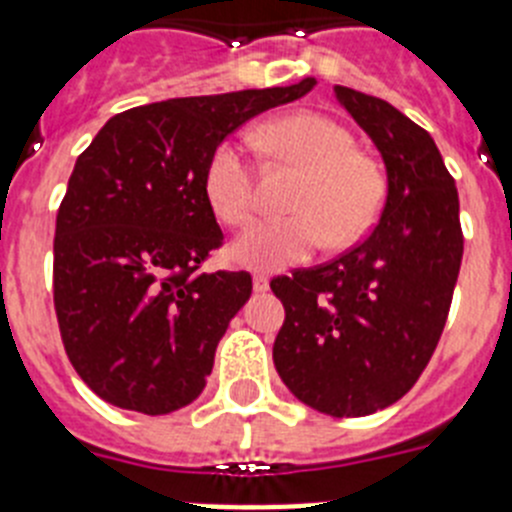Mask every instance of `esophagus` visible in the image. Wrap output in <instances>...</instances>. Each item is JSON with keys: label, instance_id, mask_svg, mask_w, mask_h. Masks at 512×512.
<instances>
[{"label": "esophagus", "instance_id": "1", "mask_svg": "<svg viewBox=\"0 0 512 512\" xmlns=\"http://www.w3.org/2000/svg\"><path fill=\"white\" fill-rule=\"evenodd\" d=\"M269 289V277L266 274H253V292H266Z\"/></svg>", "mask_w": 512, "mask_h": 512}]
</instances>
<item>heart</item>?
Returning a JSON list of instances; mask_svg holds the SVG:
<instances>
[{
    "mask_svg": "<svg viewBox=\"0 0 512 512\" xmlns=\"http://www.w3.org/2000/svg\"><path fill=\"white\" fill-rule=\"evenodd\" d=\"M266 156L305 171L292 194L295 215L271 217L248 228L230 246L241 266L277 271L310 259L320 246L343 248L369 233L384 202L377 166L356 153V138L341 122L318 112H295L264 122L251 133ZM253 164L246 148L223 140L205 166V200L225 225H246L256 207Z\"/></svg>",
    "mask_w": 512,
    "mask_h": 512,
    "instance_id": "obj_1",
    "label": "heart"
}]
</instances>
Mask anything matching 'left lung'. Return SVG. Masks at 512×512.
I'll return each instance as SVG.
<instances>
[{"mask_svg":"<svg viewBox=\"0 0 512 512\" xmlns=\"http://www.w3.org/2000/svg\"><path fill=\"white\" fill-rule=\"evenodd\" d=\"M374 140L387 200L359 246L271 282L284 305L274 366L307 408L361 418L418 382L449 318L464 235L459 194L436 143L390 102L336 87Z\"/></svg>","mask_w":512,"mask_h":512,"instance_id":"1","label":"left lung"}]
</instances>
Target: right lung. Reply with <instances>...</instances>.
<instances>
[{"label":"right lung","instance_id":"1","mask_svg":"<svg viewBox=\"0 0 512 512\" xmlns=\"http://www.w3.org/2000/svg\"><path fill=\"white\" fill-rule=\"evenodd\" d=\"M315 87L243 89L143 104L110 117L76 158L58 207L53 305L63 348L94 395L166 415L194 402L248 271H200L223 243L205 200L215 146Z\"/></svg>","mask_w":512,"mask_h":512}]
</instances>
